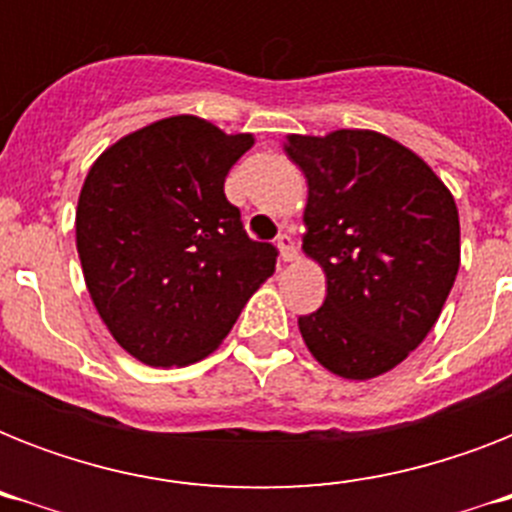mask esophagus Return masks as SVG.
<instances>
[{
  "mask_svg": "<svg viewBox=\"0 0 512 512\" xmlns=\"http://www.w3.org/2000/svg\"><path fill=\"white\" fill-rule=\"evenodd\" d=\"M276 247H279V257L284 260V263L297 260V247H295V239H292V233H281L279 241H276Z\"/></svg>",
  "mask_w": 512,
  "mask_h": 512,
  "instance_id": "esophagus-1",
  "label": "esophagus"
}]
</instances>
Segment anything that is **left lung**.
Here are the masks:
<instances>
[{
	"instance_id": "1",
	"label": "left lung",
	"mask_w": 512,
	"mask_h": 512,
	"mask_svg": "<svg viewBox=\"0 0 512 512\" xmlns=\"http://www.w3.org/2000/svg\"><path fill=\"white\" fill-rule=\"evenodd\" d=\"M308 180L303 252L327 300L297 327L311 356L345 380L398 366L441 316L460 271L452 191L420 156L374 130L287 135Z\"/></svg>"
}]
</instances>
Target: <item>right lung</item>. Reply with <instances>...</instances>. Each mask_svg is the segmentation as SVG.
Listing matches in <instances>:
<instances>
[{"label": "right lung", "instance_id": "obj_1", "mask_svg": "<svg viewBox=\"0 0 512 512\" xmlns=\"http://www.w3.org/2000/svg\"><path fill=\"white\" fill-rule=\"evenodd\" d=\"M255 138L180 114L108 146L84 177L76 252L95 311L132 358L188 366L225 340L276 271L225 199Z\"/></svg>", "mask_w": 512, "mask_h": 512}]
</instances>
